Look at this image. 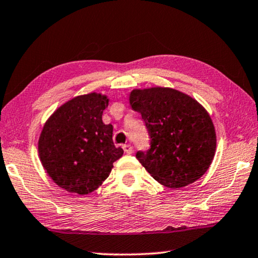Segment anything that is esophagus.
Here are the masks:
<instances>
[{
  "instance_id": "1",
  "label": "esophagus",
  "mask_w": 258,
  "mask_h": 258,
  "mask_svg": "<svg viewBox=\"0 0 258 258\" xmlns=\"http://www.w3.org/2000/svg\"><path fill=\"white\" fill-rule=\"evenodd\" d=\"M123 149H124V151H125L127 155H131V154H132V152H133V147L131 146V145H125V146H123Z\"/></svg>"
}]
</instances>
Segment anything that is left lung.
<instances>
[{
	"mask_svg": "<svg viewBox=\"0 0 258 258\" xmlns=\"http://www.w3.org/2000/svg\"><path fill=\"white\" fill-rule=\"evenodd\" d=\"M128 100L150 135V149L137 154L150 175L172 189L199 180L216 150L215 127L206 109L171 87L135 89Z\"/></svg>",
	"mask_w": 258,
	"mask_h": 258,
	"instance_id": "8db88e82",
	"label": "left lung"
}]
</instances>
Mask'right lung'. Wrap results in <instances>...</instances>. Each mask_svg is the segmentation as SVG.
<instances>
[{
	"label": "right lung",
	"mask_w": 258,
	"mask_h": 258,
	"mask_svg": "<svg viewBox=\"0 0 258 258\" xmlns=\"http://www.w3.org/2000/svg\"><path fill=\"white\" fill-rule=\"evenodd\" d=\"M107 95L92 92L60 106L43 126L38 157L56 185L89 195L102 184L124 151L112 141V125L102 121Z\"/></svg>",
	"instance_id": "right-lung-1"
}]
</instances>
